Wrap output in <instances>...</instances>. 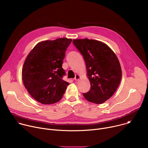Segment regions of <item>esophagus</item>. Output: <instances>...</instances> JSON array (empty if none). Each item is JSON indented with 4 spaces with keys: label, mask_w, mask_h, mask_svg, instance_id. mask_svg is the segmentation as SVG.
Segmentation results:
<instances>
[{
    "label": "esophagus",
    "mask_w": 148,
    "mask_h": 148,
    "mask_svg": "<svg viewBox=\"0 0 148 148\" xmlns=\"http://www.w3.org/2000/svg\"><path fill=\"white\" fill-rule=\"evenodd\" d=\"M81 78L80 75H79V74H77V75H75V78H74V79H75V81H78V80H79V78Z\"/></svg>",
    "instance_id": "obj_1"
}]
</instances>
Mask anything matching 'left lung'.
Instances as JSON below:
<instances>
[{"instance_id":"obj_1","label":"left lung","mask_w":148,"mask_h":148,"mask_svg":"<svg viewBox=\"0 0 148 148\" xmlns=\"http://www.w3.org/2000/svg\"><path fill=\"white\" fill-rule=\"evenodd\" d=\"M74 46L86 62L90 90L84 93L87 100L97 104L110 99L118 88L122 70L114 52L102 42L95 40L75 39Z\"/></svg>"}]
</instances>
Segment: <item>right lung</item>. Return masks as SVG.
<instances>
[{"label":"right lung","instance_id":"obj_1","mask_svg":"<svg viewBox=\"0 0 148 148\" xmlns=\"http://www.w3.org/2000/svg\"><path fill=\"white\" fill-rule=\"evenodd\" d=\"M71 38H60L37 44L27 56L22 69V79L30 95L43 104L59 101L69 82L62 68L63 60Z\"/></svg>","mask_w":148,"mask_h":148}]
</instances>
